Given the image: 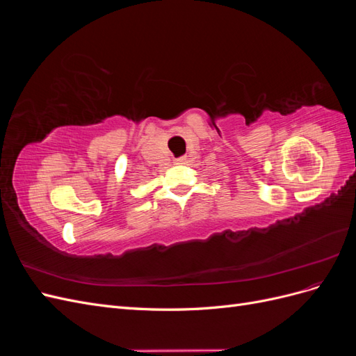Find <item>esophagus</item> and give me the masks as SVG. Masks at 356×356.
<instances>
[{
    "label": "esophagus",
    "mask_w": 356,
    "mask_h": 356,
    "mask_svg": "<svg viewBox=\"0 0 356 356\" xmlns=\"http://www.w3.org/2000/svg\"><path fill=\"white\" fill-rule=\"evenodd\" d=\"M174 161H175L177 165H182V163H184V161H186V157H184V156H182V157H178V159H175Z\"/></svg>",
    "instance_id": "esophagus-1"
}]
</instances>
